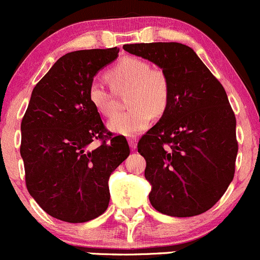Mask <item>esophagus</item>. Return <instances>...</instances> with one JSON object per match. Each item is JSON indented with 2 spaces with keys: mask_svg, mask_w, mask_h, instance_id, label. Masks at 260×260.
<instances>
[{
  "mask_svg": "<svg viewBox=\"0 0 260 260\" xmlns=\"http://www.w3.org/2000/svg\"><path fill=\"white\" fill-rule=\"evenodd\" d=\"M137 142H138V139H137L136 137H129V138H128V143H129L131 149H136Z\"/></svg>",
  "mask_w": 260,
  "mask_h": 260,
  "instance_id": "obj_1",
  "label": "esophagus"
}]
</instances>
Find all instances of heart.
<instances>
[{
    "label": "heart",
    "mask_w": 260,
    "mask_h": 260,
    "mask_svg": "<svg viewBox=\"0 0 260 260\" xmlns=\"http://www.w3.org/2000/svg\"><path fill=\"white\" fill-rule=\"evenodd\" d=\"M113 90L129 87L127 104L131 108L117 113L108 121V128L116 135L136 136L147 129L152 113L159 116L167 110L170 98V85L162 70L152 69L148 61L136 56H125L106 74ZM88 101L104 116L115 113V96L99 80L88 86Z\"/></svg>",
    "instance_id": "1"
}]
</instances>
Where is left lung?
<instances>
[{
    "label": "left lung",
    "instance_id": "8db88e82",
    "mask_svg": "<svg viewBox=\"0 0 260 260\" xmlns=\"http://www.w3.org/2000/svg\"><path fill=\"white\" fill-rule=\"evenodd\" d=\"M123 49L160 68L170 85L167 110L138 142L150 204L173 217L201 215L235 175L236 117L226 91L187 45L141 43Z\"/></svg>",
    "mask_w": 260,
    "mask_h": 260
}]
</instances>
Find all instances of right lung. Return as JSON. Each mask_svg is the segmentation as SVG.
I'll return each mask as SVG.
<instances>
[{
	"label": "right lung",
	"mask_w": 260,
	"mask_h": 260,
	"mask_svg": "<svg viewBox=\"0 0 260 260\" xmlns=\"http://www.w3.org/2000/svg\"><path fill=\"white\" fill-rule=\"evenodd\" d=\"M119 49L65 54L33 88L22 119L21 156L28 192L51 217L81 223L110 202L108 180L129 155L123 136L106 132L90 104L88 86ZM101 139L98 148L90 145Z\"/></svg>",
	"instance_id": "right-lung-1"
}]
</instances>
